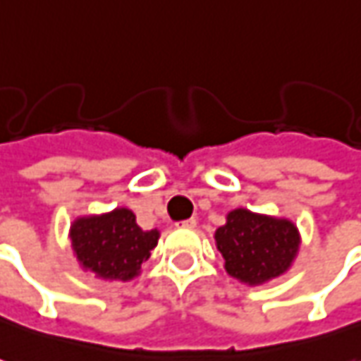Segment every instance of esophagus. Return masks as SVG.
Masks as SVG:
<instances>
[{"instance_id": "esophagus-1", "label": "esophagus", "mask_w": 361, "mask_h": 361, "mask_svg": "<svg viewBox=\"0 0 361 361\" xmlns=\"http://www.w3.org/2000/svg\"><path fill=\"white\" fill-rule=\"evenodd\" d=\"M195 224H197V221H195V219H185V221L178 223V226H183V228H193Z\"/></svg>"}]
</instances>
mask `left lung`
Here are the masks:
<instances>
[{"mask_svg":"<svg viewBox=\"0 0 361 361\" xmlns=\"http://www.w3.org/2000/svg\"><path fill=\"white\" fill-rule=\"evenodd\" d=\"M215 244L226 274L244 286L256 287L283 276L293 266L301 234L286 216L262 215L238 207L215 231Z\"/></svg>","mask_w":361,"mask_h":361,"instance_id":"8db88e82","label":"left lung"}]
</instances>
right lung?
Instances as JSON below:
<instances>
[{
  "label": "right lung",
  "instance_id": "obj_1",
  "mask_svg": "<svg viewBox=\"0 0 361 361\" xmlns=\"http://www.w3.org/2000/svg\"><path fill=\"white\" fill-rule=\"evenodd\" d=\"M160 231H142L135 213L117 207L102 215L78 216L70 226V244L80 268L105 281H130L150 258Z\"/></svg>",
  "mask_w": 361,
  "mask_h": 361
}]
</instances>
